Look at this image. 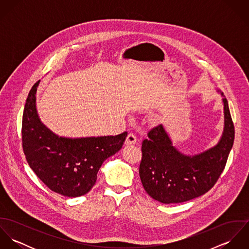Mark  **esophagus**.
I'll return each instance as SVG.
<instances>
[{"instance_id": "34e87169", "label": "esophagus", "mask_w": 249, "mask_h": 249, "mask_svg": "<svg viewBox=\"0 0 249 249\" xmlns=\"http://www.w3.org/2000/svg\"><path fill=\"white\" fill-rule=\"evenodd\" d=\"M137 141V137L134 133H129L126 137V140H125V144H134Z\"/></svg>"}]
</instances>
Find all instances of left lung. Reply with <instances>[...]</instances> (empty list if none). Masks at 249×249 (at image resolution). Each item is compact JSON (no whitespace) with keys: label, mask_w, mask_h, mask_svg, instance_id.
<instances>
[{"label":"left lung","mask_w":249,"mask_h":249,"mask_svg":"<svg viewBox=\"0 0 249 249\" xmlns=\"http://www.w3.org/2000/svg\"><path fill=\"white\" fill-rule=\"evenodd\" d=\"M223 96V94H221ZM224 106V129L212 148L189 156L173 145L162 124L147 132L142 142L139 175L145 192L162 203H180L207 193L223 172L233 146L235 128L227 100Z\"/></svg>","instance_id":"1"}]
</instances>
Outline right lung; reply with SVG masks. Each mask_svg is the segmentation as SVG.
<instances>
[{"mask_svg": "<svg viewBox=\"0 0 249 249\" xmlns=\"http://www.w3.org/2000/svg\"><path fill=\"white\" fill-rule=\"evenodd\" d=\"M31 89L22 121V143L26 159L39 179L53 192L69 197L87 194L95 185L105 160L118 152L127 132L116 136L58 137L40 121L36 91Z\"/></svg>", "mask_w": 249, "mask_h": 249, "instance_id": "obj_1", "label": "right lung"}]
</instances>
